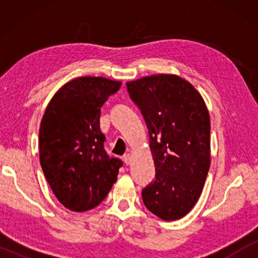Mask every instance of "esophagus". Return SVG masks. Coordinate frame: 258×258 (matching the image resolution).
<instances>
[{
    "label": "esophagus",
    "mask_w": 258,
    "mask_h": 258,
    "mask_svg": "<svg viewBox=\"0 0 258 258\" xmlns=\"http://www.w3.org/2000/svg\"><path fill=\"white\" fill-rule=\"evenodd\" d=\"M123 160H124L126 165H129L130 163H132V156H130V154H124V156H123Z\"/></svg>",
    "instance_id": "esophagus-1"
}]
</instances>
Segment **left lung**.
I'll return each mask as SVG.
<instances>
[{
  "mask_svg": "<svg viewBox=\"0 0 258 258\" xmlns=\"http://www.w3.org/2000/svg\"><path fill=\"white\" fill-rule=\"evenodd\" d=\"M149 132L156 169L142 190L147 209L164 221L185 216L199 201L210 168V116L188 81L156 74L126 82Z\"/></svg>",
  "mask_w": 258,
  "mask_h": 258,
  "instance_id": "8db88e82",
  "label": "left lung"
}]
</instances>
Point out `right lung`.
I'll return each instance as SVG.
<instances>
[{"label":"right lung","mask_w":258,"mask_h":258,"mask_svg":"<svg viewBox=\"0 0 258 258\" xmlns=\"http://www.w3.org/2000/svg\"><path fill=\"white\" fill-rule=\"evenodd\" d=\"M122 82L82 76L56 91L42 117L40 163L47 182L67 209L97 207L117 179L122 161L104 151L101 107Z\"/></svg>","instance_id":"add662e5"}]
</instances>
